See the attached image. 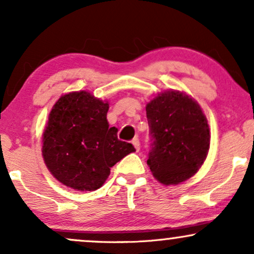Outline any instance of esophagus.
Wrapping results in <instances>:
<instances>
[{
    "instance_id": "1",
    "label": "esophagus",
    "mask_w": 254,
    "mask_h": 254,
    "mask_svg": "<svg viewBox=\"0 0 254 254\" xmlns=\"http://www.w3.org/2000/svg\"><path fill=\"white\" fill-rule=\"evenodd\" d=\"M132 144H133V146H135V149L137 151L139 150V140H138V138H133L132 139Z\"/></svg>"
}]
</instances>
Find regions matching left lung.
<instances>
[{
  "mask_svg": "<svg viewBox=\"0 0 254 254\" xmlns=\"http://www.w3.org/2000/svg\"><path fill=\"white\" fill-rule=\"evenodd\" d=\"M151 150L146 161L155 179L164 186L194 176L208 155V121L196 100L183 91L168 90L146 104Z\"/></svg>",
  "mask_w": 254,
  "mask_h": 254,
  "instance_id": "1",
  "label": "left lung"
}]
</instances>
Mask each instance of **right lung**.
<instances>
[{
  "label": "right lung",
  "mask_w": 254,
  "mask_h": 254,
  "mask_svg": "<svg viewBox=\"0 0 254 254\" xmlns=\"http://www.w3.org/2000/svg\"><path fill=\"white\" fill-rule=\"evenodd\" d=\"M109 102L88 91L63 94L54 104L42 133V157L58 181L75 190L92 191L104 185L110 169L136 151L109 127Z\"/></svg>",
  "instance_id": "add662e5"
}]
</instances>
